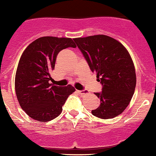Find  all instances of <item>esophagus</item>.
<instances>
[{"label":"esophagus","mask_w":156,"mask_h":156,"mask_svg":"<svg viewBox=\"0 0 156 156\" xmlns=\"http://www.w3.org/2000/svg\"><path fill=\"white\" fill-rule=\"evenodd\" d=\"M78 92L80 94V95H85V94H89V92L87 90V89H83V90H79Z\"/></svg>","instance_id":"1"}]
</instances>
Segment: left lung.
I'll return each mask as SVG.
<instances>
[{
	"label": "left lung",
	"instance_id": "8db88e82",
	"mask_svg": "<svg viewBox=\"0 0 156 156\" xmlns=\"http://www.w3.org/2000/svg\"><path fill=\"white\" fill-rule=\"evenodd\" d=\"M73 41L102 86L101 92H95L100 105L92 114L101 119L121 115L130 103L136 83L133 63L127 49L115 38L105 35Z\"/></svg>",
	"mask_w": 156,
	"mask_h": 156
}]
</instances>
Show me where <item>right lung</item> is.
Wrapping results in <instances>:
<instances>
[{"mask_svg": "<svg viewBox=\"0 0 156 156\" xmlns=\"http://www.w3.org/2000/svg\"><path fill=\"white\" fill-rule=\"evenodd\" d=\"M71 38L41 37L32 41L20 59L15 78L16 97L23 110L32 119L45 122L57 118L75 89L50 83L58 53L76 48Z\"/></svg>", "mask_w": 156, "mask_h": 156, "instance_id": "add662e5", "label": "right lung"}]
</instances>
